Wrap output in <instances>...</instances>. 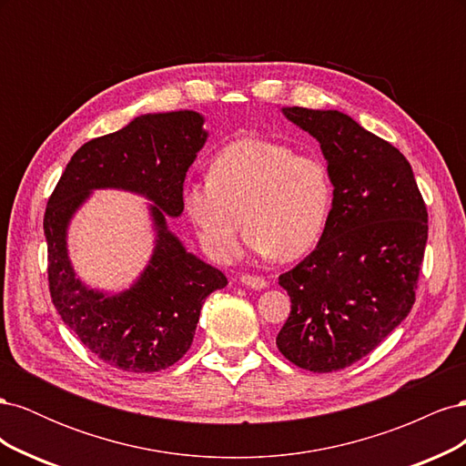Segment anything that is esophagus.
<instances>
[{"label": "esophagus", "instance_id": "obj_1", "mask_svg": "<svg viewBox=\"0 0 466 466\" xmlns=\"http://www.w3.org/2000/svg\"><path fill=\"white\" fill-rule=\"evenodd\" d=\"M238 281H241L243 286L252 288V289H264L268 286V281L262 276H252V274L238 276Z\"/></svg>", "mask_w": 466, "mask_h": 466}]
</instances>
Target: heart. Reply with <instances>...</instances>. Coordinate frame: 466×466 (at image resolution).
<instances>
[{"mask_svg": "<svg viewBox=\"0 0 466 466\" xmlns=\"http://www.w3.org/2000/svg\"><path fill=\"white\" fill-rule=\"evenodd\" d=\"M330 204L332 180L320 159L262 137L223 147L209 163L208 182L185 192L204 248L221 262L238 255L245 225L258 255H305L320 237Z\"/></svg>", "mask_w": 466, "mask_h": 466, "instance_id": "1", "label": "heart"}]
</instances>
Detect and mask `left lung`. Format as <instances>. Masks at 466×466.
<instances>
[{
	"label": "left lung",
	"instance_id": "left-lung-1",
	"mask_svg": "<svg viewBox=\"0 0 466 466\" xmlns=\"http://www.w3.org/2000/svg\"><path fill=\"white\" fill-rule=\"evenodd\" d=\"M319 139L334 185L320 241L279 286L291 311L276 344L313 373L344 370L408 317L428 241V209L410 163L338 110L284 108Z\"/></svg>",
	"mask_w": 466,
	"mask_h": 466
}]
</instances>
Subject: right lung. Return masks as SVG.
<instances>
[{"instance_id":"add662e5","label":"right lung","mask_w":466,"mask_h":466,"mask_svg":"<svg viewBox=\"0 0 466 466\" xmlns=\"http://www.w3.org/2000/svg\"><path fill=\"white\" fill-rule=\"evenodd\" d=\"M198 112L147 115L83 144L67 163L45 211L48 289L62 320L112 368L153 373L187 354L208 295L228 286L218 268L185 250L167 231L180 216L182 182L206 142ZM93 187H124L156 202L158 247L138 284L120 296L91 292L75 278L65 250L68 218Z\"/></svg>"}]
</instances>
